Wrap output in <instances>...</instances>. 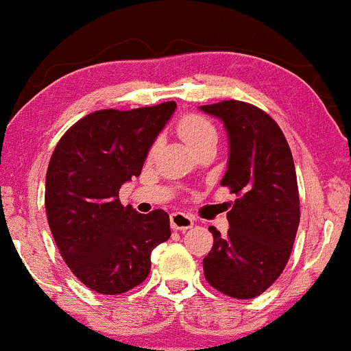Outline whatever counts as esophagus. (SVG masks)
<instances>
[{
	"instance_id": "esophagus-1",
	"label": "esophagus",
	"mask_w": 351,
	"mask_h": 351,
	"mask_svg": "<svg viewBox=\"0 0 351 351\" xmlns=\"http://www.w3.org/2000/svg\"><path fill=\"white\" fill-rule=\"evenodd\" d=\"M169 223H171L173 230H189L194 225V218L185 215V213H173Z\"/></svg>"
}]
</instances>
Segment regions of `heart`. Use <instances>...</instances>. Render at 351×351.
<instances>
[{
  "label": "heart",
  "instance_id": "heart-1",
  "mask_svg": "<svg viewBox=\"0 0 351 351\" xmlns=\"http://www.w3.org/2000/svg\"><path fill=\"white\" fill-rule=\"evenodd\" d=\"M178 133L189 147H197L209 138H216V130L208 119L197 114H189L178 123Z\"/></svg>",
  "mask_w": 351,
  "mask_h": 351
}]
</instances>
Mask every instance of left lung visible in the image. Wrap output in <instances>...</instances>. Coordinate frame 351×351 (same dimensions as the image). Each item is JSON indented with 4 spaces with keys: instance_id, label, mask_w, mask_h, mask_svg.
I'll list each match as a JSON object with an SVG mask.
<instances>
[{
    "instance_id": "8db88e82",
    "label": "left lung",
    "mask_w": 351,
    "mask_h": 351,
    "mask_svg": "<svg viewBox=\"0 0 351 351\" xmlns=\"http://www.w3.org/2000/svg\"><path fill=\"white\" fill-rule=\"evenodd\" d=\"M223 123L228 136L227 173L221 185L237 195L221 235L202 261L216 291L251 300L279 279L289 260L300 225L296 169L287 140L267 112L237 100L201 106Z\"/></svg>"
}]
</instances>
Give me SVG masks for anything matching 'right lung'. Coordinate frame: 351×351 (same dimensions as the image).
I'll return each mask as SVG.
<instances>
[{"label": "right lung", "instance_id": "add662e5", "mask_svg": "<svg viewBox=\"0 0 351 351\" xmlns=\"http://www.w3.org/2000/svg\"><path fill=\"white\" fill-rule=\"evenodd\" d=\"M175 101L133 110H97L60 138L47 171L48 225L62 258L86 287L121 294L147 279L150 254L171 237L162 209L142 215L119 201L140 176Z\"/></svg>", "mask_w": 351, "mask_h": 351}]
</instances>
